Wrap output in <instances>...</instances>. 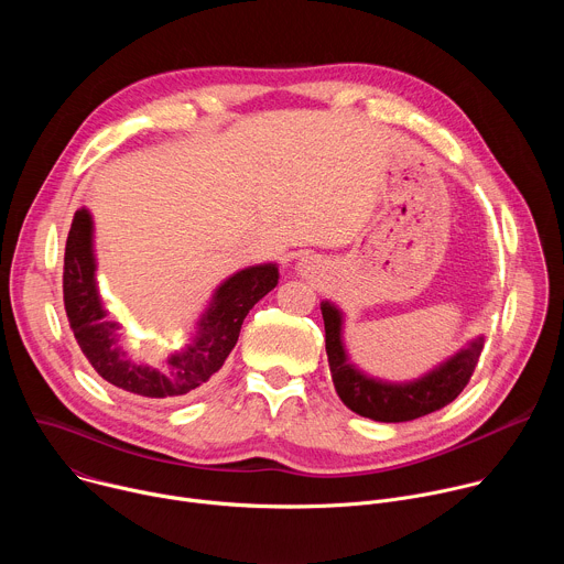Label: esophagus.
Listing matches in <instances>:
<instances>
[{"label": "esophagus", "instance_id": "34e87169", "mask_svg": "<svg viewBox=\"0 0 564 564\" xmlns=\"http://www.w3.org/2000/svg\"><path fill=\"white\" fill-rule=\"evenodd\" d=\"M316 270H318V261H314V259H310V257L301 259V263H299V272H301L303 276H314V274H316Z\"/></svg>", "mask_w": 564, "mask_h": 564}]
</instances>
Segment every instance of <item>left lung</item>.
Wrapping results in <instances>:
<instances>
[{
	"instance_id": "1",
	"label": "left lung",
	"mask_w": 564,
	"mask_h": 564,
	"mask_svg": "<svg viewBox=\"0 0 564 564\" xmlns=\"http://www.w3.org/2000/svg\"><path fill=\"white\" fill-rule=\"evenodd\" d=\"M321 314L335 390L352 413L375 422H411L451 404L468 383L485 348V337L479 335L420 379L386 381L350 361L344 344V312L330 301H321Z\"/></svg>"
}]
</instances>
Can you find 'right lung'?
<instances>
[{"instance_id": "right-lung-1", "label": "right lung", "mask_w": 564, "mask_h": 564, "mask_svg": "<svg viewBox=\"0 0 564 564\" xmlns=\"http://www.w3.org/2000/svg\"><path fill=\"white\" fill-rule=\"evenodd\" d=\"M94 216L77 209L64 250V310L79 350L116 388L144 399L174 401L205 386L238 341L248 312L279 283V265H250L227 276L196 321L192 339L158 364L135 361L122 346L120 324L109 318L96 279Z\"/></svg>"}]
</instances>
